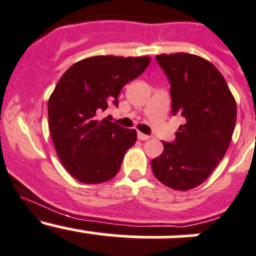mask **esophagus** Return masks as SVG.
Segmentation results:
<instances>
[{"instance_id": "34e87169", "label": "esophagus", "mask_w": 256, "mask_h": 256, "mask_svg": "<svg viewBox=\"0 0 256 256\" xmlns=\"http://www.w3.org/2000/svg\"><path fill=\"white\" fill-rule=\"evenodd\" d=\"M149 138H150V136H146V134L140 133V132H139V133H138V139H139V140H148Z\"/></svg>"}]
</instances>
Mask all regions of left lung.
<instances>
[{
  "mask_svg": "<svg viewBox=\"0 0 256 256\" xmlns=\"http://www.w3.org/2000/svg\"><path fill=\"white\" fill-rule=\"evenodd\" d=\"M170 83L172 113L184 118L176 140L152 160L160 183L176 190L200 186L225 156L236 123V103L213 63L189 53L156 56Z\"/></svg>",
  "mask_w": 256,
  "mask_h": 256,
  "instance_id": "8db88e82",
  "label": "left lung"
}]
</instances>
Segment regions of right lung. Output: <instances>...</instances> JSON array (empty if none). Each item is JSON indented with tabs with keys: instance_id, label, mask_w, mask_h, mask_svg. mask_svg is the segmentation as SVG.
<instances>
[{
	"instance_id": "add662e5",
	"label": "right lung",
	"mask_w": 256,
	"mask_h": 256,
	"mask_svg": "<svg viewBox=\"0 0 256 256\" xmlns=\"http://www.w3.org/2000/svg\"><path fill=\"white\" fill-rule=\"evenodd\" d=\"M150 57L96 56L70 66L48 100L53 146L68 173L84 184H98L118 173L136 129L98 120L108 106L118 107L123 86L144 72Z\"/></svg>"
}]
</instances>
